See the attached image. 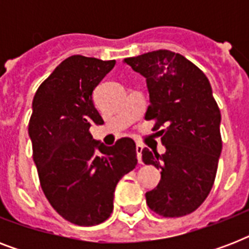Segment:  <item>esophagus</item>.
<instances>
[{
  "label": "esophagus",
  "instance_id": "1",
  "mask_svg": "<svg viewBox=\"0 0 249 249\" xmlns=\"http://www.w3.org/2000/svg\"><path fill=\"white\" fill-rule=\"evenodd\" d=\"M136 151H137V158H138V161H140V163H142V151H143V146H142L141 143H137Z\"/></svg>",
  "mask_w": 249,
  "mask_h": 249
}]
</instances>
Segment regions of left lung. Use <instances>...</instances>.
Segmentation results:
<instances>
[{
	"instance_id": "8db88e82",
	"label": "left lung",
	"mask_w": 249,
	"mask_h": 249,
	"mask_svg": "<svg viewBox=\"0 0 249 249\" xmlns=\"http://www.w3.org/2000/svg\"><path fill=\"white\" fill-rule=\"evenodd\" d=\"M146 77L150 105L144 119L166 151L143 148L142 160L161 169L156 189L146 193L148 208L163 217H182L207 199L222 150L221 112L207 76L189 59L169 50L125 58Z\"/></svg>"
}]
</instances>
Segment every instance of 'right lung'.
Returning a JSON list of instances; mask_svg holds the SVG:
<instances>
[{
    "label": "right lung",
    "instance_id": "obj_1",
    "mask_svg": "<svg viewBox=\"0 0 249 249\" xmlns=\"http://www.w3.org/2000/svg\"><path fill=\"white\" fill-rule=\"evenodd\" d=\"M115 63L70 56L33 97L28 133L41 189L60 216L79 226L102 224L111 216L117 182L138 163L132 138L106 147L89 132L93 123L103 124L93 90Z\"/></svg>",
    "mask_w": 249,
    "mask_h": 249
}]
</instances>
